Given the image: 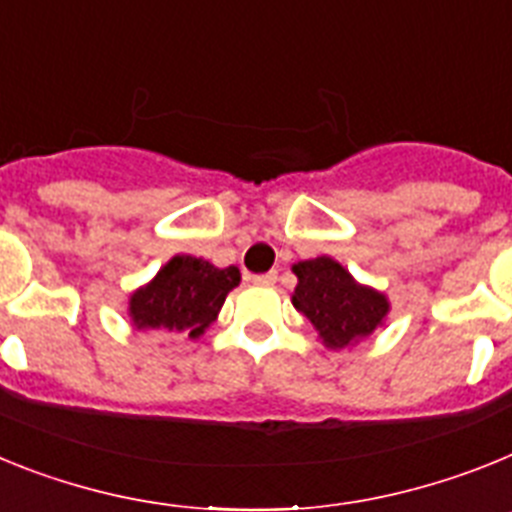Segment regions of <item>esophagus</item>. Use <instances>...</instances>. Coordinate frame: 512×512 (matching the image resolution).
I'll list each match as a JSON object with an SVG mask.
<instances>
[{"label": "esophagus", "instance_id": "34e87169", "mask_svg": "<svg viewBox=\"0 0 512 512\" xmlns=\"http://www.w3.org/2000/svg\"><path fill=\"white\" fill-rule=\"evenodd\" d=\"M275 281H278V273H275V270L262 275H252V283H255V286H273Z\"/></svg>", "mask_w": 512, "mask_h": 512}]
</instances>
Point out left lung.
Listing matches in <instances>:
<instances>
[{
  "label": "left lung",
  "mask_w": 512,
  "mask_h": 512,
  "mask_svg": "<svg viewBox=\"0 0 512 512\" xmlns=\"http://www.w3.org/2000/svg\"><path fill=\"white\" fill-rule=\"evenodd\" d=\"M299 286L293 306L317 327L327 348H345L358 337L371 335L389 311L384 293L358 286L332 257H317L293 265Z\"/></svg>",
  "instance_id": "left-lung-1"
}]
</instances>
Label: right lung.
<instances>
[{
  "instance_id": "obj_1",
  "label": "right lung",
  "mask_w": 512,
  "mask_h": 512,
  "mask_svg": "<svg viewBox=\"0 0 512 512\" xmlns=\"http://www.w3.org/2000/svg\"><path fill=\"white\" fill-rule=\"evenodd\" d=\"M237 283L239 270L234 265L221 270L201 257H172L149 286L131 296L128 311L133 327L185 332L188 337L203 335L219 314L226 293Z\"/></svg>"
}]
</instances>
